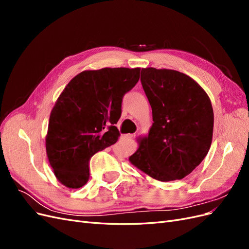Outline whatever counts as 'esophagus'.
<instances>
[{
	"mask_svg": "<svg viewBox=\"0 0 249 249\" xmlns=\"http://www.w3.org/2000/svg\"><path fill=\"white\" fill-rule=\"evenodd\" d=\"M132 137H133L132 134H125V135H122L120 139H122V140H130V139H132Z\"/></svg>",
	"mask_w": 249,
	"mask_h": 249,
	"instance_id": "esophagus-1",
	"label": "esophagus"
}]
</instances>
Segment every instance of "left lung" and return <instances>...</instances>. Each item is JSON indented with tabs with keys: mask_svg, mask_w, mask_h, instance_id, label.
<instances>
[{
	"mask_svg": "<svg viewBox=\"0 0 249 249\" xmlns=\"http://www.w3.org/2000/svg\"><path fill=\"white\" fill-rule=\"evenodd\" d=\"M140 80L154 123L129 160L161 182L183 178L208 155L214 126L212 104L205 90L183 72L148 67L141 70Z\"/></svg>",
	"mask_w": 249,
	"mask_h": 249,
	"instance_id": "1",
	"label": "left lung"
}]
</instances>
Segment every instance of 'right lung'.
<instances>
[{"mask_svg":"<svg viewBox=\"0 0 249 249\" xmlns=\"http://www.w3.org/2000/svg\"><path fill=\"white\" fill-rule=\"evenodd\" d=\"M140 69L85 71L66 85L53 108L46 148L58 180L78 189L89 179V161L120 136L114 125L126 92L137 84Z\"/></svg>","mask_w":249,"mask_h":249,"instance_id":"1","label":"right lung"}]
</instances>
